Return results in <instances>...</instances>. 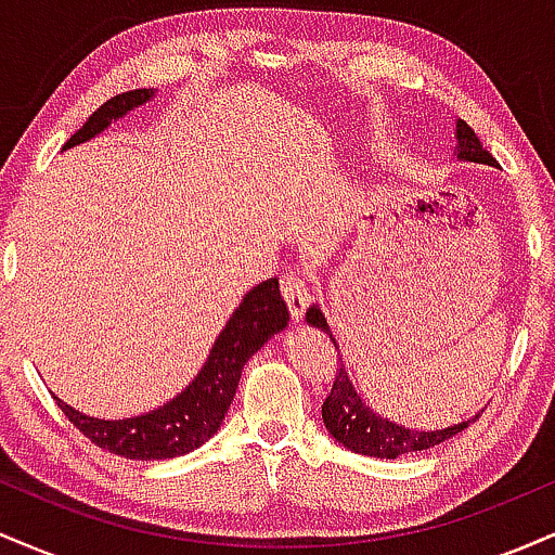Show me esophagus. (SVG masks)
I'll return each instance as SVG.
<instances>
[{
  "instance_id": "obj_1",
  "label": "esophagus",
  "mask_w": 555,
  "mask_h": 555,
  "mask_svg": "<svg viewBox=\"0 0 555 555\" xmlns=\"http://www.w3.org/2000/svg\"><path fill=\"white\" fill-rule=\"evenodd\" d=\"M282 295L286 299V308H289V313L295 321H302L305 310H308L310 305V286H308V279L302 276V273L297 271H289L282 276Z\"/></svg>"
}]
</instances>
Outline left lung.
<instances>
[{
	"label": "left lung",
	"instance_id": "8db88e82",
	"mask_svg": "<svg viewBox=\"0 0 555 555\" xmlns=\"http://www.w3.org/2000/svg\"><path fill=\"white\" fill-rule=\"evenodd\" d=\"M456 145L454 156L456 162H473V164H488L493 167L495 158L482 149V143L477 140L475 130L464 119H456ZM310 326L326 331L331 341L336 339L331 334V326L323 315V310L318 305H310L308 313ZM480 417V412L469 420H462V423L449 425V428H436V430H423V428H406V425L393 423L384 415L373 410L365 399L360 397V391L354 388L352 378H349L347 367H339V375H336L334 388L323 401V425H326L328 436L336 438L344 449L354 451V454L365 456H378V460H397L401 454H412V451H425L433 449V446L449 441L451 436L462 433L469 423Z\"/></svg>",
	"mask_w": 555,
	"mask_h": 555
}]
</instances>
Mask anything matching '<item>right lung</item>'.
Returning a JSON list of instances; mask_svg holds the SVG:
<instances>
[{"mask_svg":"<svg viewBox=\"0 0 555 555\" xmlns=\"http://www.w3.org/2000/svg\"><path fill=\"white\" fill-rule=\"evenodd\" d=\"M154 95L156 88H138V91L114 95L88 117V122L67 140L62 151L101 135L106 127L122 119L125 114L154 101ZM286 323H289V310H286L282 292H279V279H266L242 297L240 308L229 315L227 326L216 336L201 371L167 404L135 417L101 420L75 410L60 397L54 399L82 436L91 438V443L112 451V454L145 462L190 454L221 428L234 391H237L245 362L273 334L284 331Z\"/></svg>","mask_w":555,"mask_h":555,"instance_id":"obj_1","label":"right lung"}]
</instances>
